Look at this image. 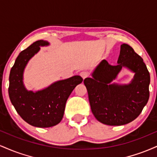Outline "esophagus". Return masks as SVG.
<instances>
[{
	"label": "esophagus",
	"instance_id": "esophagus-1",
	"mask_svg": "<svg viewBox=\"0 0 157 157\" xmlns=\"http://www.w3.org/2000/svg\"><path fill=\"white\" fill-rule=\"evenodd\" d=\"M80 75L81 77H82V79H85V78H86V77H89V73L87 71H81V72L80 73Z\"/></svg>",
	"mask_w": 157,
	"mask_h": 157
}]
</instances>
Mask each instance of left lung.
Segmentation results:
<instances>
[{"label": "left lung", "mask_w": 157, "mask_h": 157, "mask_svg": "<svg viewBox=\"0 0 157 157\" xmlns=\"http://www.w3.org/2000/svg\"><path fill=\"white\" fill-rule=\"evenodd\" d=\"M118 64L103 60L83 81L88 91L91 109L99 122L109 125H122L134 120L149 99L150 74L143 62L129 45H121ZM123 66L135 73L128 85L111 84Z\"/></svg>", "instance_id": "left-lung-1"}]
</instances>
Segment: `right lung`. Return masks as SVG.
I'll use <instances>...</instances> for the list:
<instances>
[{"instance_id":"1","label":"right lung","mask_w":157,"mask_h":157,"mask_svg":"<svg viewBox=\"0 0 157 157\" xmlns=\"http://www.w3.org/2000/svg\"><path fill=\"white\" fill-rule=\"evenodd\" d=\"M48 43L37 40L19 54L10 74L9 95L11 102L18 114L29 125L48 128L62 120L67 99L78 84L83 80L80 76H74L55 82L42 91H27L23 84L25 66L40 46Z\"/></svg>"}]
</instances>
